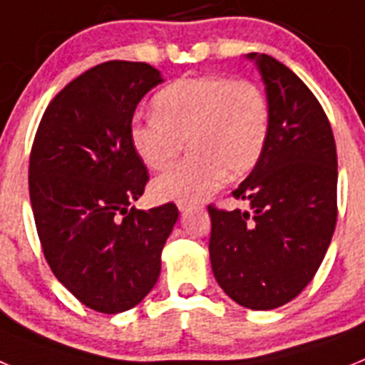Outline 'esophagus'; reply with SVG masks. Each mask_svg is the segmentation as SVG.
Returning <instances> with one entry per match:
<instances>
[{
  "label": "esophagus",
  "mask_w": 365,
  "mask_h": 365,
  "mask_svg": "<svg viewBox=\"0 0 365 365\" xmlns=\"http://www.w3.org/2000/svg\"><path fill=\"white\" fill-rule=\"evenodd\" d=\"M177 206H179V210H180V212H188V210H192V205H188V202H182V201H180L179 205H177Z\"/></svg>",
  "instance_id": "34e87169"
}]
</instances>
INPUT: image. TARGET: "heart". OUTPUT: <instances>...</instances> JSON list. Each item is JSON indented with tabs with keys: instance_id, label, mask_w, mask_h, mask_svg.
Wrapping results in <instances>:
<instances>
[{
	"instance_id": "b5f03b06",
	"label": "heart",
	"mask_w": 365,
	"mask_h": 365,
	"mask_svg": "<svg viewBox=\"0 0 365 365\" xmlns=\"http://www.w3.org/2000/svg\"><path fill=\"white\" fill-rule=\"evenodd\" d=\"M155 115L131 124L133 150L160 172L185 150L192 153L153 182L159 199L201 201L225 175L241 177L259 160L269 137L267 96L256 83L197 76L170 83L153 98Z\"/></svg>"
}]
</instances>
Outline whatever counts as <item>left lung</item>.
<instances>
[{"instance_id": "1", "label": "left lung", "mask_w": 365, "mask_h": 365, "mask_svg": "<svg viewBox=\"0 0 365 365\" xmlns=\"http://www.w3.org/2000/svg\"><path fill=\"white\" fill-rule=\"evenodd\" d=\"M265 83L270 125L252 173L232 192L248 210L208 206L219 287L252 311L282 307L309 285L336 227V144L302 80L269 54H247Z\"/></svg>"}]
</instances>
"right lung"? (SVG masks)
<instances>
[{"instance_id":"add662e5","label":"right lung","mask_w":365,"mask_h":365,"mask_svg":"<svg viewBox=\"0 0 365 365\" xmlns=\"http://www.w3.org/2000/svg\"><path fill=\"white\" fill-rule=\"evenodd\" d=\"M160 82L150 63L95 66L51 100L32 143L29 192L45 259L74 298L104 314L146 298L179 217L173 202L131 206L150 179L131 120Z\"/></svg>"}]
</instances>
